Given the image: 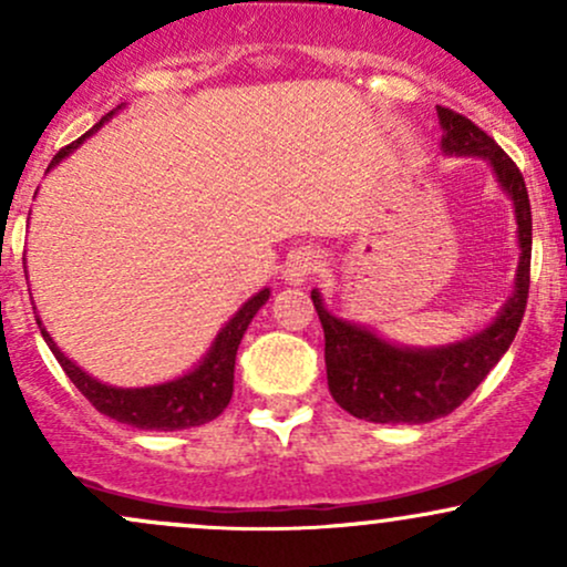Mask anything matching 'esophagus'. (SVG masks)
I'll return each instance as SVG.
<instances>
[{"mask_svg":"<svg viewBox=\"0 0 567 567\" xmlns=\"http://www.w3.org/2000/svg\"><path fill=\"white\" fill-rule=\"evenodd\" d=\"M320 271V256L309 247H298L288 256V261L282 266V279L288 285H303Z\"/></svg>","mask_w":567,"mask_h":567,"instance_id":"obj_1","label":"esophagus"}]
</instances>
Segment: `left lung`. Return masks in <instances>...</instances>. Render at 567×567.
Segmentation results:
<instances>
[{
  "instance_id": "1",
  "label": "left lung",
  "mask_w": 567,
  "mask_h": 567,
  "mask_svg": "<svg viewBox=\"0 0 567 567\" xmlns=\"http://www.w3.org/2000/svg\"><path fill=\"white\" fill-rule=\"evenodd\" d=\"M437 120L440 152L445 157L483 159L501 192L509 197L517 224V275L512 296L483 330L440 347L389 341L368 324L336 317L324 306L322 292L311 290L324 330L330 394L347 413L373 424H429L453 413L512 347L528 303L533 220L523 173L472 120L442 106H437Z\"/></svg>"
}]
</instances>
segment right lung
<instances>
[{
    "label": "right lung",
    "instance_id": "add662e5",
    "mask_svg": "<svg viewBox=\"0 0 567 567\" xmlns=\"http://www.w3.org/2000/svg\"><path fill=\"white\" fill-rule=\"evenodd\" d=\"M120 109L122 106H116L114 112L103 116L90 133H84L80 141H74L71 146L63 148V152H58L53 162L48 165V173L53 171L55 165H61L69 154H74L76 148H80L90 135L106 125ZM269 296L271 290L264 288L258 290L256 296L247 298V301L234 311L231 320L218 330L210 349L205 351V357H202L197 365L186 370V373L175 375L171 381L152 383V386H112V383H103L101 379H95L87 370L76 365L71 357L63 354L61 347L53 341V336L48 333V328L39 320V315L37 324L39 330H42L44 343L53 351L55 360L61 362V368L66 370L71 383L93 402L95 410H101L109 419L120 421V424L146 429V432H175V429H192L207 424V421L218 419L226 410V405H229L234 394V360H237L239 341H243L247 324L252 322L258 309L269 301Z\"/></svg>",
    "mask_w": 567,
    "mask_h": 567
}]
</instances>
